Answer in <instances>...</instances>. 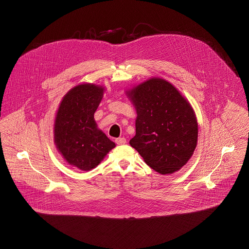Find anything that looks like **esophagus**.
I'll return each instance as SVG.
<instances>
[{
	"instance_id": "esophagus-1",
	"label": "esophagus",
	"mask_w": 249,
	"mask_h": 249,
	"mask_svg": "<svg viewBox=\"0 0 249 249\" xmlns=\"http://www.w3.org/2000/svg\"><path fill=\"white\" fill-rule=\"evenodd\" d=\"M126 139L124 138V137H121V138H118V139H116V142L118 143V144H124V143H126Z\"/></svg>"
}]
</instances>
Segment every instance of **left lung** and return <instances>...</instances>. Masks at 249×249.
Instances as JSON below:
<instances>
[{"mask_svg":"<svg viewBox=\"0 0 249 249\" xmlns=\"http://www.w3.org/2000/svg\"><path fill=\"white\" fill-rule=\"evenodd\" d=\"M127 95L137 113L130 145L156 172H177L197 145L198 122L190 103L172 84L158 77L132 88Z\"/></svg>","mask_w":249,"mask_h":249,"instance_id":"left-lung-1","label":"left lung"}]
</instances>
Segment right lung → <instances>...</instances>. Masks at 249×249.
Returning <instances> with one entry per match:
<instances>
[{
  "mask_svg": "<svg viewBox=\"0 0 249 249\" xmlns=\"http://www.w3.org/2000/svg\"><path fill=\"white\" fill-rule=\"evenodd\" d=\"M105 88L81 84L70 89L59 104L54 141L64 160L82 171L99 165L116 144L97 127L94 113Z\"/></svg>",
  "mask_w": 249,
  "mask_h": 249,
  "instance_id": "1",
  "label": "right lung"
}]
</instances>
